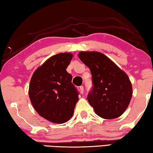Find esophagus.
Listing matches in <instances>:
<instances>
[{"instance_id":"1","label":"esophagus","mask_w":153,"mask_h":153,"mask_svg":"<svg viewBox=\"0 0 153 153\" xmlns=\"http://www.w3.org/2000/svg\"><path fill=\"white\" fill-rule=\"evenodd\" d=\"M83 90H84V88H83V86H80V87H79V90H80V92L81 93V94H83Z\"/></svg>"}]
</instances>
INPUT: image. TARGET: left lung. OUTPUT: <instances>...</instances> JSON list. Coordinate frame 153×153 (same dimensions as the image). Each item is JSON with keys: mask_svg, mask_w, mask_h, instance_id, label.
I'll list each match as a JSON object with an SVG mask.
<instances>
[{"mask_svg": "<svg viewBox=\"0 0 153 153\" xmlns=\"http://www.w3.org/2000/svg\"><path fill=\"white\" fill-rule=\"evenodd\" d=\"M79 57L91 71L94 86L87 99L95 113L105 119L120 117L132 98V87L129 77L101 52L82 51Z\"/></svg>", "mask_w": 153, "mask_h": 153, "instance_id": "left-lung-1", "label": "left lung"}]
</instances>
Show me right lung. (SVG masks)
<instances>
[{
	"instance_id": "right-lung-1",
	"label": "right lung",
	"mask_w": 153,
	"mask_h": 153,
	"mask_svg": "<svg viewBox=\"0 0 153 153\" xmlns=\"http://www.w3.org/2000/svg\"><path fill=\"white\" fill-rule=\"evenodd\" d=\"M72 56L69 52L51 56L35 70L31 78V103L40 116L50 122L63 123L69 121L79 100L72 75L66 71Z\"/></svg>"
}]
</instances>
